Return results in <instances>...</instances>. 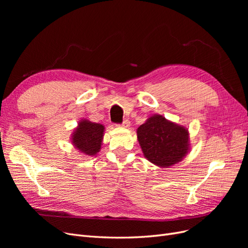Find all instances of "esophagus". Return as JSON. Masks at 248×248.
Instances as JSON below:
<instances>
[{
  "label": "esophagus",
  "instance_id": "esophagus-1",
  "mask_svg": "<svg viewBox=\"0 0 248 248\" xmlns=\"http://www.w3.org/2000/svg\"><path fill=\"white\" fill-rule=\"evenodd\" d=\"M121 126H122V127H124V128H128V127L130 126V122H129V120H124L123 123L121 124Z\"/></svg>",
  "mask_w": 248,
  "mask_h": 248
}]
</instances>
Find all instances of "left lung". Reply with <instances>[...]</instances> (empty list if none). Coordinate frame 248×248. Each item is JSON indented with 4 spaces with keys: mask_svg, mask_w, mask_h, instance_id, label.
Returning <instances> with one entry per match:
<instances>
[{
    "mask_svg": "<svg viewBox=\"0 0 248 248\" xmlns=\"http://www.w3.org/2000/svg\"><path fill=\"white\" fill-rule=\"evenodd\" d=\"M137 134L147 160L159 168H170L182 161L190 150L188 129L161 115L150 116Z\"/></svg>",
    "mask_w": 248,
    "mask_h": 248,
    "instance_id": "obj_1",
    "label": "left lung"
}]
</instances>
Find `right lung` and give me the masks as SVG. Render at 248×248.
Segmentation results:
<instances>
[{"label": "right lung", "instance_id": "add662e5", "mask_svg": "<svg viewBox=\"0 0 248 248\" xmlns=\"http://www.w3.org/2000/svg\"><path fill=\"white\" fill-rule=\"evenodd\" d=\"M104 129L102 124L81 119L72 133L71 144L84 155L95 156L101 149Z\"/></svg>", "mask_w": 248, "mask_h": 248}]
</instances>
